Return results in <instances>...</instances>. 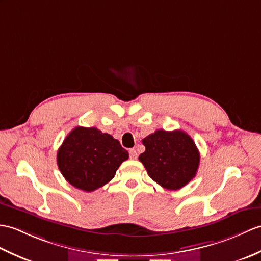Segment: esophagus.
<instances>
[{
  "label": "esophagus",
  "instance_id": "1",
  "mask_svg": "<svg viewBox=\"0 0 261 261\" xmlns=\"http://www.w3.org/2000/svg\"><path fill=\"white\" fill-rule=\"evenodd\" d=\"M129 155L131 159H137L138 158V152L135 149H130L129 150Z\"/></svg>",
  "mask_w": 261,
  "mask_h": 261
}]
</instances>
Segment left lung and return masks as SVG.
Returning a JSON list of instances; mask_svg holds the SVG:
<instances>
[{"label":"left lung","instance_id":"obj_1","mask_svg":"<svg viewBox=\"0 0 261 261\" xmlns=\"http://www.w3.org/2000/svg\"><path fill=\"white\" fill-rule=\"evenodd\" d=\"M139 155L150 178L169 190H178L195 178L200 153L192 138L182 130H156L144 138Z\"/></svg>","mask_w":261,"mask_h":261}]
</instances>
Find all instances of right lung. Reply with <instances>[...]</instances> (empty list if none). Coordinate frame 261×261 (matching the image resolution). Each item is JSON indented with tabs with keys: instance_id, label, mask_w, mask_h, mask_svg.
<instances>
[{
	"instance_id": "right-lung-1",
	"label": "right lung",
	"mask_w": 261,
	"mask_h": 261,
	"mask_svg": "<svg viewBox=\"0 0 261 261\" xmlns=\"http://www.w3.org/2000/svg\"><path fill=\"white\" fill-rule=\"evenodd\" d=\"M128 151L109 133L91 126H76L58 150L57 161L62 175L77 189L91 192L112 180Z\"/></svg>"
}]
</instances>
